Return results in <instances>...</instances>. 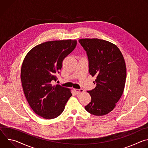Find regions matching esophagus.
<instances>
[{"label":"esophagus","mask_w":148,"mask_h":148,"mask_svg":"<svg viewBox=\"0 0 148 148\" xmlns=\"http://www.w3.org/2000/svg\"><path fill=\"white\" fill-rule=\"evenodd\" d=\"M74 91H75L77 94H80V93L84 92V90H83V89H82V88H81V89H75V88H74Z\"/></svg>","instance_id":"obj_1"}]
</instances>
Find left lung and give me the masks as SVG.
<instances>
[{"mask_svg": "<svg viewBox=\"0 0 148 148\" xmlns=\"http://www.w3.org/2000/svg\"><path fill=\"white\" fill-rule=\"evenodd\" d=\"M78 41L86 51L89 73L96 77L95 87L87 91L91 100L85 109L96 116L106 115L113 110L123 92L126 77L123 57L117 46L109 41L98 38Z\"/></svg>", "mask_w": 148, "mask_h": 148, "instance_id": "8db88e82", "label": "left lung"}]
</instances>
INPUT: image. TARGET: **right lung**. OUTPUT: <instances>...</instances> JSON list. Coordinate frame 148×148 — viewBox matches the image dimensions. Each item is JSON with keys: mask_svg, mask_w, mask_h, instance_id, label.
I'll list each match as a JSON object with an SVG mask.
<instances>
[{"mask_svg": "<svg viewBox=\"0 0 148 148\" xmlns=\"http://www.w3.org/2000/svg\"><path fill=\"white\" fill-rule=\"evenodd\" d=\"M77 40L47 41L33 48L26 56L21 69V81L26 99L33 111L45 119L58 116L72 94L57 79L62 62L77 46Z\"/></svg>", "mask_w": 148, "mask_h": 148, "instance_id": "right-lung-1", "label": "right lung"}]
</instances>
